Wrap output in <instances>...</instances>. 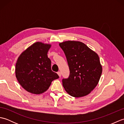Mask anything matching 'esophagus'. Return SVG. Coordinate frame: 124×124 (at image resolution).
<instances>
[{
  "mask_svg": "<svg viewBox=\"0 0 124 124\" xmlns=\"http://www.w3.org/2000/svg\"><path fill=\"white\" fill-rule=\"evenodd\" d=\"M57 74H58V75H59V77H61V72L60 71L57 72Z\"/></svg>",
  "mask_w": 124,
  "mask_h": 124,
  "instance_id": "34e87169",
  "label": "esophagus"
}]
</instances>
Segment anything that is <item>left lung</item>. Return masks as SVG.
Returning <instances> with one entry per match:
<instances>
[{"mask_svg":"<svg viewBox=\"0 0 124 124\" xmlns=\"http://www.w3.org/2000/svg\"><path fill=\"white\" fill-rule=\"evenodd\" d=\"M59 45L64 52L70 69L63 87L70 95L80 97L89 94L98 84L102 68L98 55L82 42L65 41Z\"/></svg>","mask_w":124,"mask_h":124,"instance_id":"left-lung-1","label":"left lung"}]
</instances>
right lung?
<instances>
[{
  "label": "right lung",
  "instance_id": "right-lung-1",
  "mask_svg": "<svg viewBox=\"0 0 124 124\" xmlns=\"http://www.w3.org/2000/svg\"><path fill=\"white\" fill-rule=\"evenodd\" d=\"M51 44L36 42L18 57L15 75L22 87L29 93L40 94L46 92L53 80L59 78L52 71L47 53Z\"/></svg>",
  "mask_w": 124,
  "mask_h": 124
}]
</instances>
